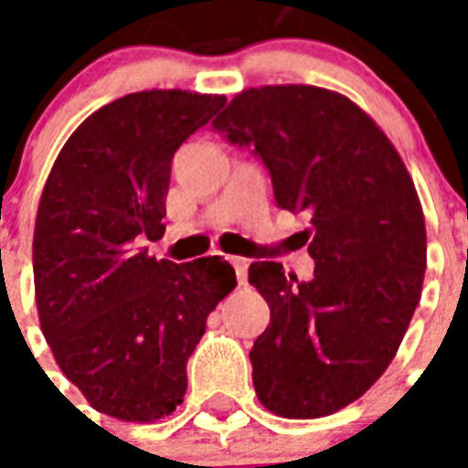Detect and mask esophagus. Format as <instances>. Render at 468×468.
Segmentation results:
<instances>
[{"label": "esophagus", "instance_id": "esophagus-1", "mask_svg": "<svg viewBox=\"0 0 468 468\" xmlns=\"http://www.w3.org/2000/svg\"><path fill=\"white\" fill-rule=\"evenodd\" d=\"M230 264H233L235 277H238V282H240V284H245V279H248L250 260H245V257H230Z\"/></svg>", "mask_w": 468, "mask_h": 468}]
</instances>
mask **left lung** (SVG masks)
Listing matches in <instances>:
<instances>
[{"label": "left lung", "mask_w": 468, "mask_h": 468, "mask_svg": "<svg viewBox=\"0 0 468 468\" xmlns=\"http://www.w3.org/2000/svg\"><path fill=\"white\" fill-rule=\"evenodd\" d=\"M213 131L252 150L279 208L311 223L308 282L279 262L250 264L270 303L250 349L257 396L284 418L335 413L384 374L420 301L428 238L413 179L359 106L320 87L242 91Z\"/></svg>", "instance_id": "8db88e82"}]
</instances>
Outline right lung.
Returning <instances> with one entry per match:
<instances>
[{
  "mask_svg": "<svg viewBox=\"0 0 468 468\" xmlns=\"http://www.w3.org/2000/svg\"><path fill=\"white\" fill-rule=\"evenodd\" d=\"M226 104L182 90L135 91L94 112L55 160L33 233L40 327L65 377L99 413L169 415L206 318L233 292L220 257L157 262L172 157Z\"/></svg>",
  "mask_w": 468,
  "mask_h": 468,
  "instance_id": "add662e5",
  "label": "right lung"
}]
</instances>
